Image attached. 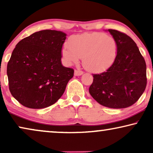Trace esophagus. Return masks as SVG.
Masks as SVG:
<instances>
[{
	"mask_svg": "<svg viewBox=\"0 0 153 153\" xmlns=\"http://www.w3.org/2000/svg\"><path fill=\"white\" fill-rule=\"evenodd\" d=\"M83 74L82 71L80 70H74V76H81Z\"/></svg>",
	"mask_w": 153,
	"mask_h": 153,
	"instance_id": "1",
	"label": "esophagus"
}]
</instances>
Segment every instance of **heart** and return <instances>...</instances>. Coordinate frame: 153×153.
Instances as JSON below:
<instances>
[{
  "label": "heart",
  "instance_id": "obj_1",
  "mask_svg": "<svg viewBox=\"0 0 153 153\" xmlns=\"http://www.w3.org/2000/svg\"><path fill=\"white\" fill-rule=\"evenodd\" d=\"M68 49L62 56L68 65L77 63L83 57V65L91 72H102L114 64L118 55V45L112 37L94 32L74 35L68 41Z\"/></svg>",
  "mask_w": 153,
  "mask_h": 153
}]
</instances>
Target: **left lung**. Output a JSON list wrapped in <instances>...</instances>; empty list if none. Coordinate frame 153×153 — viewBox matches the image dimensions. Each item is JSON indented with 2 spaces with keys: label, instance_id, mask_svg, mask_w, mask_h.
<instances>
[{
  "label": "left lung",
  "instance_id": "obj_1",
  "mask_svg": "<svg viewBox=\"0 0 153 153\" xmlns=\"http://www.w3.org/2000/svg\"><path fill=\"white\" fill-rule=\"evenodd\" d=\"M118 45V55L106 72L93 74L91 95L102 106L112 108L129 107L145 91L146 64L134 41L125 33L108 29Z\"/></svg>",
  "mask_w": 153,
  "mask_h": 153
}]
</instances>
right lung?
I'll use <instances>...</instances> for the list:
<instances>
[{"label": "right lung", "mask_w": 153, "mask_h": 153, "mask_svg": "<svg viewBox=\"0 0 153 153\" xmlns=\"http://www.w3.org/2000/svg\"><path fill=\"white\" fill-rule=\"evenodd\" d=\"M62 31L44 30L19 42L7 63L12 95L23 106L43 108L61 97L74 70L61 63L66 39Z\"/></svg>", "instance_id": "add662e5"}]
</instances>
